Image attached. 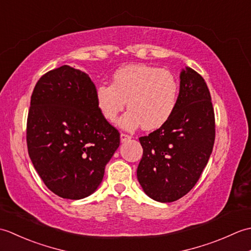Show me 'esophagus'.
<instances>
[{
	"instance_id": "1",
	"label": "esophagus",
	"mask_w": 251,
	"mask_h": 251,
	"mask_svg": "<svg viewBox=\"0 0 251 251\" xmlns=\"http://www.w3.org/2000/svg\"><path fill=\"white\" fill-rule=\"evenodd\" d=\"M129 139H131V136L127 135V134H124V132H122V134H121V141L122 142H125V141L129 140Z\"/></svg>"
}]
</instances>
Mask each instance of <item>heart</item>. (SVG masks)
<instances>
[{"label": "heart", "instance_id": "heart-1", "mask_svg": "<svg viewBox=\"0 0 251 251\" xmlns=\"http://www.w3.org/2000/svg\"><path fill=\"white\" fill-rule=\"evenodd\" d=\"M178 96L179 84L172 72L146 65L123 67L112 75V85L101 84L96 89L98 108L111 123L128 101L129 110L120 121L128 130L140 125L147 130L164 125L174 114Z\"/></svg>", "mask_w": 251, "mask_h": 251}]
</instances>
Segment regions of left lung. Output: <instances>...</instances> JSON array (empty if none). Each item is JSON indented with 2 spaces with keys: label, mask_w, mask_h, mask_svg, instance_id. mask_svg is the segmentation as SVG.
<instances>
[{
  "label": "left lung",
  "mask_w": 251,
  "mask_h": 251,
  "mask_svg": "<svg viewBox=\"0 0 251 251\" xmlns=\"http://www.w3.org/2000/svg\"><path fill=\"white\" fill-rule=\"evenodd\" d=\"M215 112L205 79L186 67L180 73L178 103L173 116L150 135L137 178L145 193L161 202L175 201L193 189L215 143Z\"/></svg>",
  "instance_id": "obj_1"
}]
</instances>
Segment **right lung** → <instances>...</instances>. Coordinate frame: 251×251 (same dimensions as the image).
I'll return each mask as SVG.
<instances>
[{"mask_svg": "<svg viewBox=\"0 0 251 251\" xmlns=\"http://www.w3.org/2000/svg\"><path fill=\"white\" fill-rule=\"evenodd\" d=\"M120 132L104 119L86 73L62 66L37 81L26 121V146L52 193L81 200L97 190Z\"/></svg>", "mask_w": 251, "mask_h": 251, "instance_id": "add662e5", "label": "right lung"}]
</instances>
